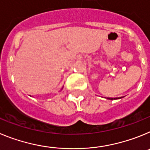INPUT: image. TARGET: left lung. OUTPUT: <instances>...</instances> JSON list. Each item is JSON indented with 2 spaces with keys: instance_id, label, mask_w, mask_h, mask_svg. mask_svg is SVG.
Here are the masks:
<instances>
[{
  "instance_id": "8db88e82",
  "label": "left lung",
  "mask_w": 150,
  "mask_h": 150,
  "mask_svg": "<svg viewBox=\"0 0 150 150\" xmlns=\"http://www.w3.org/2000/svg\"><path fill=\"white\" fill-rule=\"evenodd\" d=\"M108 99H110V100H114V99H116V98H109Z\"/></svg>"
}]
</instances>
